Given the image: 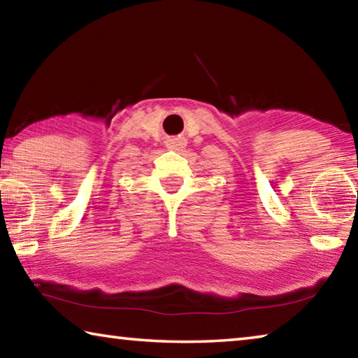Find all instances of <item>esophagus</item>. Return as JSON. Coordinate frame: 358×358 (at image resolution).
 <instances>
[{
  "mask_svg": "<svg viewBox=\"0 0 358 358\" xmlns=\"http://www.w3.org/2000/svg\"><path fill=\"white\" fill-rule=\"evenodd\" d=\"M167 147L171 150H181L186 147V142L185 138H171V141L167 142Z\"/></svg>",
  "mask_w": 358,
  "mask_h": 358,
  "instance_id": "34e87169",
  "label": "esophagus"
}]
</instances>
